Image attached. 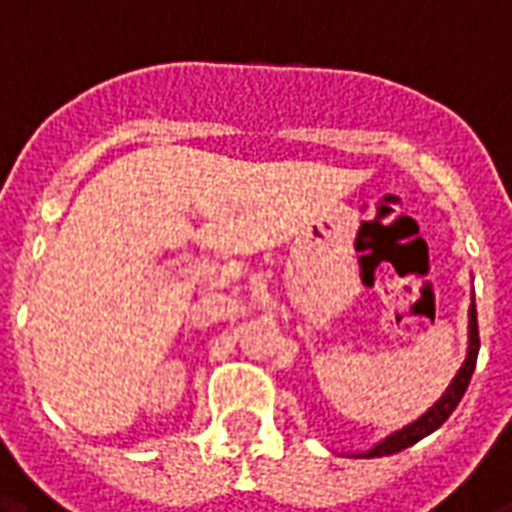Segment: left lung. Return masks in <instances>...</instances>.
Segmentation results:
<instances>
[{"mask_svg":"<svg viewBox=\"0 0 512 512\" xmlns=\"http://www.w3.org/2000/svg\"><path fill=\"white\" fill-rule=\"evenodd\" d=\"M477 351H480V334H477V310H474V301L472 307H469V356H466V362H463L461 373L455 376V381L450 384V389L444 392L436 406L430 408L425 417H419L417 422H411L408 428L397 430L395 436H389L386 441H381L376 450L362 452L367 458H381V455H392V452H400L411 447V444H417L419 439H425L428 433H433L436 428H441L447 417H450L455 406L461 403L463 392H466V386L472 381L474 365H477Z\"/></svg>","mask_w":512,"mask_h":512,"instance_id":"8db88e82","label":"left lung"}]
</instances>
